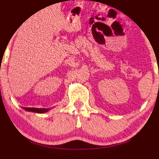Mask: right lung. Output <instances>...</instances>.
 <instances>
[{"label":"right lung","instance_id":"obj_1","mask_svg":"<svg viewBox=\"0 0 159 159\" xmlns=\"http://www.w3.org/2000/svg\"><path fill=\"white\" fill-rule=\"evenodd\" d=\"M22 108L26 111H27L38 113V114H43V113L48 112L50 110V108H27V107H22Z\"/></svg>","mask_w":159,"mask_h":159}]
</instances>
